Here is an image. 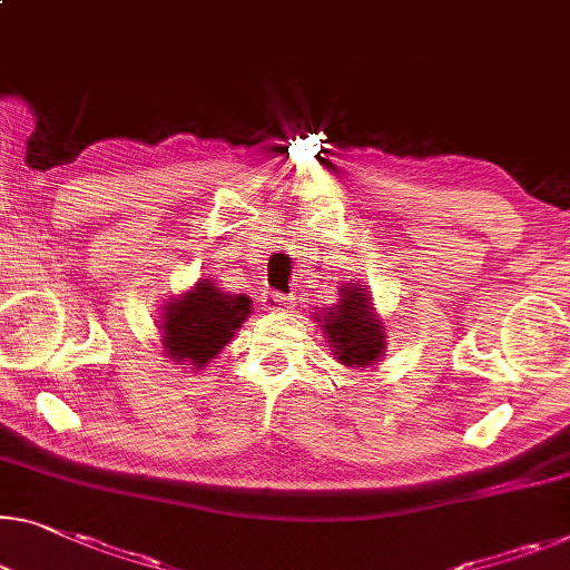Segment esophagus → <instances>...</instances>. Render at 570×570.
Returning a JSON list of instances; mask_svg holds the SVG:
<instances>
[{"instance_id": "34e87169", "label": "esophagus", "mask_w": 570, "mask_h": 570, "mask_svg": "<svg viewBox=\"0 0 570 570\" xmlns=\"http://www.w3.org/2000/svg\"><path fill=\"white\" fill-rule=\"evenodd\" d=\"M262 305H265V308L273 311V313H285V311L295 308V297L275 293V291H265V293H262Z\"/></svg>"}]
</instances>
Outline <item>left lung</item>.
<instances>
[{
	"label": "left lung",
	"instance_id": "8db88e82",
	"mask_svg": "<svg viewBox=\"0 0 570 570\" xmlns=\"http://www.w3.org/2000/svg\"><path fill=\"white\" fill-rule=\"evenodd\" d=\"M323 326V336L341 364L346 366H372L387 352L384 326L380 315L372 308L370 287L362 283H346L338 287V303L323 315H315Z\"/></svg>",
	"mask_w": 570,
	"mask_h": 570
}]
</instances>
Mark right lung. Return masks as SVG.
I'll list each match as a JSON object with an SVG mask.
<instances>
[{"instance_id": "1", "label": "right lung", "mask_w": 570, "mask_h": 570, "mask_svg": "<svg viewBox=\"0 0 570 570\" xmlns=\"http://www.w3.org/2000/svg\"><path fill=\"white\" fill-rule=\"evenodd\" d=\"M247 295L218 291L212 279H198L194 291L173 297L163 313V346L175 364H190V370L206 366L229 344L236 328L252 313Z\"/></svg>"}]
</instances>
